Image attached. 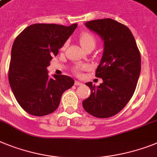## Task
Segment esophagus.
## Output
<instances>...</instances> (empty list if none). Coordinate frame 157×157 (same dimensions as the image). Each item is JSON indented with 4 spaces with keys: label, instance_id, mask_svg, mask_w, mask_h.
I'll list each match as a JSON object with an SVG mask.
<instances>
[{
    "label": "esophagus",
    "instance_id": "34e87169",
    "mask_svg": "<svg viewBox=\"0 0 157 157\" xmlns=\"http://www.w3.org/2000/svg\"><path fill=\"white\" fill-rule=\"evenodd\" d=\"M83 84L81 82V81H75V85H76V86H78V85H82Z\"/></svg>",
    "mask_w": 157,
    "mask_h": 157
}]
</instances>
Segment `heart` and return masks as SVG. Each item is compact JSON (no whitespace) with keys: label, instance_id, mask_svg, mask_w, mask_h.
Here are the masks:
<instances>
[{"label":"heart","instance_id":"1","mask_svg":"<svg viewBox=\"0 0 157 157\" xmlns=\"http://www.w3.org/2000/svg\"><path fill=\"white\" fill-rule=\"evenodd\" d=\"M79 41L80 44L82 46L83 48L86 49V48H89V47H94L97 44V40L95 36L93 34L89 33V32H84L80 35L79 36ZM88 68V66L85 64H77L74 68V71L76 73H79L82 70H85Z\"/></svg>","mask_w":157,"mask_h":157}]
</instances>
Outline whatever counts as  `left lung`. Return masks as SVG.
I'll use <instances>...</instances> for the list:
<instances>
[{"label": "left lung", "mask_w": 157, "mask_h": 157, "mask_svg": "<svg viewBox=\"0 0 157 157\" xmlns=\"http://www.w3.org/2000/svg\"><path fill=\"white\" fill-rule=\"evenodd\" d=\"M87 28L104 40L105 49L96 76L103 83H87L91 95L83 101L85 111L97 118H109L121 112L133 95L140 73L141 59L135 38L127 26L113 19L87 21Z\"/></svg>", "instance_id": "1"}]
</instances>
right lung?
Masks as SVG:
<instances>
[{
  "label": "right lung",
  "mask_w": 157,
  "mask_h": 157,
  "mask_svg": "<svg viewBox=\"0 0 157 157\" xmlns=\"http://www.w3.org/2000/svg\"><path fill=\"white\" fill-rule=\"evenodd\" d=\"M77 24H33L16 37L9 81L21 107L36 117L48 115L60 105L63 93L74 85L70 76L50 77L46 68L76 29Z\"/></svg>",
  "instance_id": "1"
}]
</instances>
